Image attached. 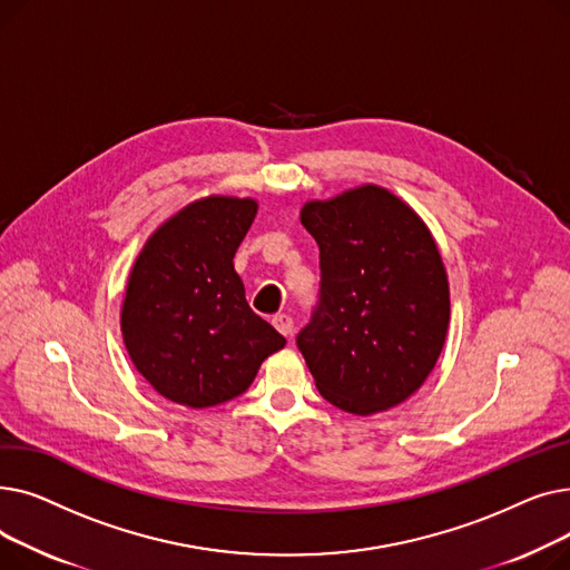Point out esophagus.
I'll list each match as a JSON object with an SVG mask.
<instances>
[{
  "label": "esophagus",
  "mask_w": 570,
  "mask_h": 570,
  "mask_svg": "<svg viewBox=\"0 0 570 570\" xmlns=\"http://www.w3.org/2000/svg\"><path fill=\"white\" fill-rule=\"evenodd\" d=\"M273 325L277 327V331L284 335V337H291L293 335V318L286 316V314H277L273 318Z\"/></svg>",
  "instance_id": "34e87169"
}]
</instances>
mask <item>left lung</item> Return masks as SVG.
<instances>
[{
    "mask_svg": "<svg viewBox=\"0 0 570 570\" xmlns=\"http://www.w3.org/2000/svg\"><path fill=\"white\" fill-rule=\"evenodd\" d=\"M301 222L321 249V301L297 335L318 393L353 415L402 404L434 370L451 321L428 224L379 185L309 200Z\"/></svg>",
    "mask_w": 570,
    "mask_h": 570,
    "instance_id": "obj_1",
    "label": "left lung"
}]
</instances>
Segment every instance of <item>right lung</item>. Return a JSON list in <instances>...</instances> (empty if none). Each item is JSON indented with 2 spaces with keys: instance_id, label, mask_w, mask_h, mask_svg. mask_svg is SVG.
Here are the masks:
<instances>
[{
  "instance_id": "add662e5",
  "label": "right lung",
  "mask_w": 570,
  "mask_h": 570,
  "mask_svg": "<svg viewBox=\"0 0 570 570\" xmlns=\"http://www.w3.org/2000/svg\"><path fill=\"white\" fill-rule=\"evenodd\" d=\"M258 203L205 196L142 245L119 314L131 363L155 391L189 409L243 395L286 340L252 312L233 267Z\"/></svg>"
}]
</instances>
